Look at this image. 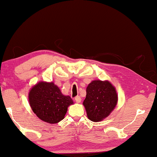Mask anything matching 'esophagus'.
I'll list each match as a JSON object with an SVG mask.
<instances>
[{"label":"esophagus","mask_w":157,"mask_h":157,"mask_svg":"<svg viewBox=\"0 0 157 157\" xmlns=\"http://www.w3.org/2000/svg\"><path fill=\"white\" fill-rule=\"evenodd\" d=\"M74 100H75V101L77 103H79V102H81V98L80 96H76V97L74 98Z\"/></svg>","instance_id":"34e87169"}]
</instances>
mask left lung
<instances>
[{"instance_id": "1", "label": "left lung", "mask_w": 157, "mask_h": 157, "mask_svg": "<svg viewBox=\"0 0 157 157\" xmlns=\"http://www.w3.org/2000/svg\"><path fill=\"white\" fill-rule=\"evenodd\" d=\"M117 93L109 81H93L86 88L83 101L87 116L92 121H101L109 115L117 103Z\"/></svg>"}]
</instances>
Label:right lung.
<instances>
[{"label": "right lung", "mask_w": 157, "mask_h": 157, "mask_svg": "<svg viewBox=\"0 0 157 157\" xmlns=\"http://www.w3.org/2000/svg\"><path fill=\"white\" fill-rule=\"evenodd\" d=\"M30 106L40 119L49 124H56L64 118L67 108L73 104L69 96L62 95L55 84L40 82L29 94Z\"/></svg>", "instance_id": "right-lung-1"}]
</instances>
